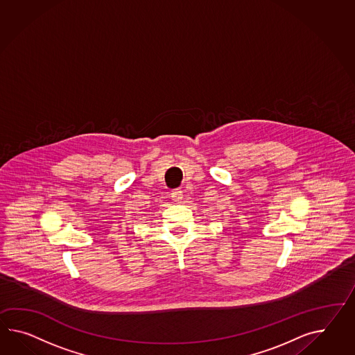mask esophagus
<instances>
[{"label":"esophagus","mask_w":355,"mask_h":355,"mask_svg":"<svg viewBox=\"0 0 355 355\" xmlns=\"http://www.w3.org/2000/svg\"><path fill=\"white\" fill-rule=\"evenodd\" d=\"M171 198H172L175 202H181L182 198H183L181 189H175V190L172 191V192H171Z\"/></svg>","instance_id":"34e87169"}]
</instances>
